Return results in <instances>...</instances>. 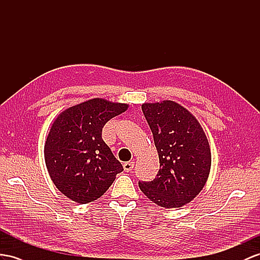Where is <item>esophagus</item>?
I'll use <instances>...</instances> for the list:
<instances>
[{
	"mask_svg": "<svg viewBox=\"0 0 260 260\" xmlns=\"http://www.w3.org/2000/svg\"><path fill=\"white\" fill-rule=\"evenodd\" d=\"M134 165H135V162H134V161H127V162H125V164L123 165L124 170H125L126 172H129V171H132V170H133V168H134Z\"/></svg>",
	"mask_w": 260,
	"mask_h": 260,
	"instance_id": "esophagus-1",
	"label": "esophagus"
}]
</instances>
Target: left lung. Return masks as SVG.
Instances as JSON below:
<instances>
[{
    "instance_id": "obj_1",
    "label": "left lung",
    "mask_w": 260,
    "mask_h": 260,
    "mask_svg": "<svg viewBox=\"0 0 260 260\" xmlns=\"http://www.w3.org/2000/svg\"><path fill=\"white\" fill-rule=\"evenodd\" d=\"M142 110L154 136L160 169L152 181H139V188L159 206L180 208L208 181L209 141L198 119L180 104L166 100L144 103Z\"/></svg>"
}]
</instances>
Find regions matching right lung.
Returning a JSON list of instances; mask_svg holds the SVG:
<instances>
[{
	"label": "right lung",
	"instance_id": "obj_1",
	"mask_svg": "<svg viewBox=\"0 0 260 260\" xmlns=\"http://www.w3.org/2000/svg\"><path fill=\"white\" fill-rule=\"evenodd\" d=\"M128 104L91 99L64 110L45 143V162L56 188L77 203L103 196L123 166L102 139V128Z\"/></svg>",
	"mask_w": 260,
	"mask_h": 260
}]
</instances>
